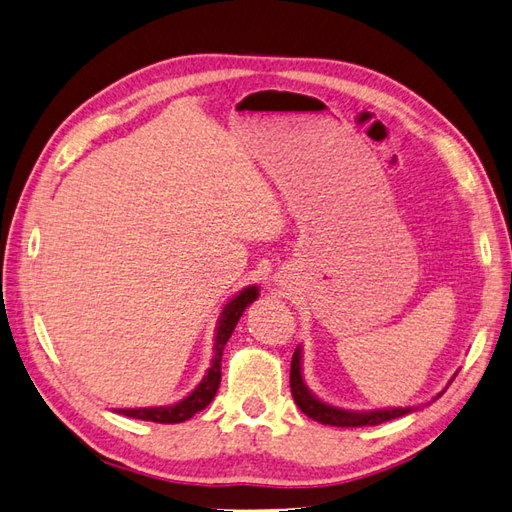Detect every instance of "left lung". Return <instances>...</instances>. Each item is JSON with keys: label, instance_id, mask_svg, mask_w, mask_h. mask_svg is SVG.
I'll list each match as a JSON object with an SVG mask.
<instances>
[{"label": "left lung", "instance_id": "obj_1", "mask_svg": "<svg viewBox=\"0 0 512 512\" xmlns=\"http://www.w3.org/2000/svg\"><path fill=\"white\" fill-rule=\"evenodd\" d=\"M300 348L294 350L292 357V370H290V387H292V396L294 402L298 404V409L311 419H316L320 424L326 426H339V428H357V426H378L383 422H389V419L402 417L406 413H413L415 406H396V409H378V411H348V409H337L333 404H326L318 400L309 387L303 381V368H300ZM454 381V378H452ZM443 396V391L437 398ZM435 398V400H437Z\"/></svg>", "mask_w": 512, "mask_h": 512}]
</instances>
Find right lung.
Returning a JSON list of instances; mask_svg holds the SVG:
<instances>
[{
    "mask_svg": "<svg viewBox=\"0 0 512 512\" xmlns=\"http://www.w3.org/2000/svg\"><path fill=\"white\" fill-rule=\"evenodd\" d=\"M259 296L257 285H248L244 290L233 296L229 303L222 309L218 326H216V339H214V359L212 365H209L207 374L203 376V381L196 385V389L179 400L177 404L170 406H149V409H116V413L142 419V422H155V424H179L186 422L194 413L203 411L205 406L214 400L218 385H220V363H222V350H225L229 337L235 329V324L242 318L244 309L253 303V300Z\"/></svg>",
    "mask_w": 512,
    "mask_h": 512,
    "instance_id": "add662e5",
    "label": "right lung"
}]
</instances>
